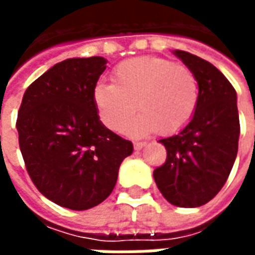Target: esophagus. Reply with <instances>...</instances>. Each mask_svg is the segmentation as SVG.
<instances>
[{"label":"esophagus","mask_w":255,"mask_h":255,"mask_svg":"<svg viewBox=\"0 0 255 255\" xmlns=\"http://www.w3.org/2000/svg\"><path fill=\"white\" fill-rule=\"evenodd\" d=\"M144 146H146V142H135V143H133V149L142 150Z\"/></svg>","instance_id":"34e87169"}]
</instances>
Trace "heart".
<instances>
[{"instance_id":"heart-1","label":"heart","mask_w":255,"mask_h":255,"mask_svg":"<svg viewBox=\"0 0 255 255\" xmlns=\"http://www.w3.org/2000/svg\"><path fill=\"white\" fill-rule=\"evenodd\" d=\"M93 101L102 123L115 132L123 131L138 109L139 116L127 129L129 135L143 136L157 129L171 135L192 120L199 104V84L186 65L144 56L117 65L113 83L95 84Z\"/></svg>"}]
</instances>
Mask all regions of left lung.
<instances>
[{
	"instance_id": "1",
	"label": "left lung",
	"mask_w": 255,
	"mask_h": 255,
	"mask_svg": "<svg viewBox=\"0 0 255 255\" xmlns=\"http://www.w3.org/2000/svg\"><path fill=\"white\" fill-rule=\"evenodd\" d=\"M173 54L195 73L199 104L186 127L158 140L168 155L153 176L168 202L198 208L217 195L235 162L241 133L238 97L213 64L183 50H173Z\"/></svg>"
}]
</instances>
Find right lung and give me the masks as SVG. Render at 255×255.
<instances>
[{"instance_id": "right-lung-1", "label": "right lung", "mask_w": 255, "mask_h": 255, "mask_svg": "<svg viewBox=\"0 0 255 255\" xmlns=\"http://www.w3.org/2000/svg\"><path fill=\"white\" fill-rule=\"evenodd\" d=\"M108 60L67 58L25 90L16 128L25 168L52 202L87 210L111 195L133 146L102 124L93 89Z\"/></svg>"}]
</instances>
